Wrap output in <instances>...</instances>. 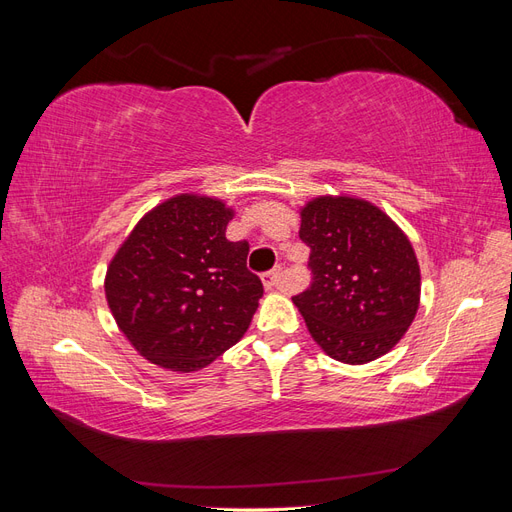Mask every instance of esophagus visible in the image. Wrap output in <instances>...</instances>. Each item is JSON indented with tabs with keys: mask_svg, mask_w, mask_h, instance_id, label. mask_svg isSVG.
Listing matches in <instances>:
<instances>
[{
	"mask_svg": "<svg viewBox=\"0 0 512 512\" xmlns=\"http://www.w3.org/2000/svg\"><path fill=\"white\" fill-rule=\"evenodd\" d=\"M280 275H282L280 269H273V271L262 275V284H265L267 290H273V288L280 286Z\"/></svg>",
	"mask_w": 512,
	"mask_h": 512,
	"instance_id": "obj_1",
	"label": "esophagus"
}]
</instances>
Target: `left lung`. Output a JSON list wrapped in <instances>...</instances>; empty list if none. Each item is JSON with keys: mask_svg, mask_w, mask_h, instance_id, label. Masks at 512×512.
Masks as SVG:
<instances>
[{"mask_svg": "<svg viewBox=\"0 0 512 512\" xmlns=\"http://www.w3.org/2000/svg\"><path fill=\"white\" fill-rule=\"evenodd\" d=\"M312 284L292 303L316 344L348 365L376 361L412 324L421 269L408 237L376 205L320 196L301 209Z\"/></svg>", "mask_w": 512, "mask_h": 512, "instance_id": "left-lung-1", "label": "left lung"}]
</instances>
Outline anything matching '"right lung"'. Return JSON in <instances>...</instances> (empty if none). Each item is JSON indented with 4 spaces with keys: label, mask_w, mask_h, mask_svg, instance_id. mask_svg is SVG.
<instances>
[{
    "label": "right lung",
    "mask_w": 512,
    "mask_h": 512,
    "mask_svg": "<svg viewBox=\"0 0 512 512\" xmlns=\"http://www.w3.org/2000/svg\"><path fill=\"white\" fill-rule=\"evenodd\" d=\"M232 209L181 194L149 211L106 271V301L147 361L198 371L235 346L262 297L247 241H228Z\"/></svg>",
    "instance_id": "right-lung-1"
}]
</instances>
